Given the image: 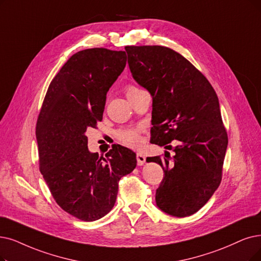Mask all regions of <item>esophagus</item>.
Masks as SVG:
<instances>
[{
  "label": "esophagus",
  "mask_w": 261,
  "mask_h": 261,
  "mask_svg": "<svg viewBox=\"0 0 261 261\" xmlns=\"http://www.w3.org/2000/svg\"><path fill=\"white\" fill-rule=\"evenodd\" d=\"M136 158H137V164H138V166H141V165H143V164L145 163V156H144L142 153L138 152L137 155H136Z\"/></svg>",
  "instance_id": "obj_1"
}]
</instances>
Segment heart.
<instances>
[{
    "mask_svg": "<svg viewBox=\"0 0 261 261\" xmlns=\"http://www.w3.org/2000/svg\"><path fill=\"white\" fill-rule=\"evenodd\" d=\"M139 89L134 86H127L125 88V94L126 96L130 95L132 93L137 92ZM118 139L121 143L127 147H137L140 143V129L139 128H123L120 129L117 134Z\"/></svg>",
    "mask_w": 261,
    "mask_h": 261,
    "instance_id": "b5f03b06",
    "label": "heart"
}]
</instances>
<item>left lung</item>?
<instances>
[{
  "label": "left lung",
  "instance_id": "1",
  "mask_svg": "<svg viewBox=\"0 0 261 261\" xmlns=\"http://www.w3.org/2000/svg\"><path fill=\"white\" fill-rule=\"evenodd\" d=\"M134 79L153 98L151 142L168 150L147 159L162 166L155 200L167 214L190 216L220 186L228 136L216 93L179 52L164 46H126ZM178 143L174 148L169 143Z\"/></svg>",
  "mask_w": 261,
  "mask_h": 261
}]
</instances>
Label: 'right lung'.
Returning a JSON list of instances; mask_svg holds the SVG:
<instances>
[{"label": "right lung", "instance_id": "obj_1", "mask_svg": "<svg viewBox=\"0 0 261 261\" xmlns=\"http://www.w3.org/2000/svg\"><path fill=\"white\" fill-rule=\"evenodd\" d=\"M126 65L125 51L106 48L72 55L50 82L36 123L39 170L56 202L81 221L111 211L119 181L136 154L118 144L105 155L88 149V128L102 120L106 95Z\"/></svg>", "mask_w": 261, "mask_h": 261}]
</instances>
